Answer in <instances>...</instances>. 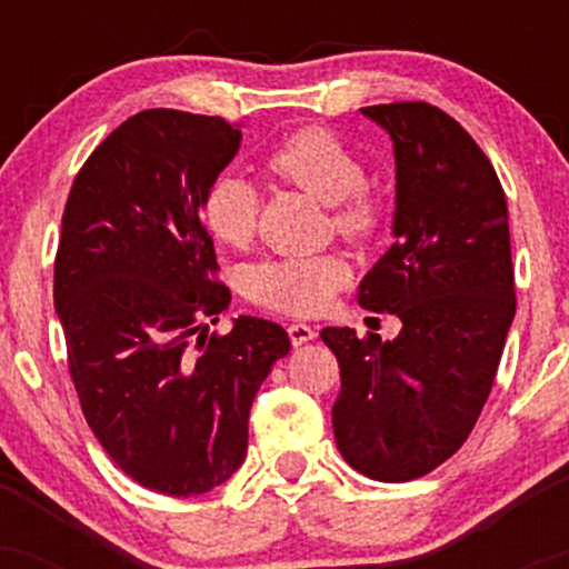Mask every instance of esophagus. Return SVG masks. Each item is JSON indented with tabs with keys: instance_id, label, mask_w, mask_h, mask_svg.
<instances>
[{
	"instance_id": "obj_1",
	"label": "esophagus",
	"mask_w": 569,
	"mask_h": 569,
	"mask_svg": "<svg viewBox=\"0 0 569 569\" xmlns=\"http://www.w3.org/2000/svg\"><path fill=\"white\" fill-rule=\"evenodd\" d=\"M289 339H291L293 348H299V345L316 339V329H312V326H307V323H291L289 326Z\"/></svg>"
}]
</instances>
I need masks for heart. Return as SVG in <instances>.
<instances>
[{
  "label": "heart",
  "instance_id": "obj_1",
  "mask_svg": "<svg viewBox=\"0 0 569 569\" xmlns=\"http://www.w3.org/2000/svg\"><path fill=\"white\" fill-rule=\"evenodd\" d=\"M267 173L329 202L331 224L350 243H363L382 224V200L367 184L356 152L326 128H299L267 152ZM259 194L243 176L221 173L202 194L206 230L227 246H246L257 227ZM348 283V267L337 257L264 259L248 267L246 297L283 316H316Z\"/></svg>",
  "mask_w": 569,
  "mask_h": 569
}]
</instances>
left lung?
<instances>
[{"label": "left lung", "instance_id": "8db88e82", "mask_svg": "<svg viewBox=\"0 0 569 569\" xmlns=\"http://www.w3.org/2000/svg\"><path fill=\"white\" fill-rule=\"evenodd\" d=\"M396 152V243L358 302L393 312V342L321 331L339 363V452L377 481L420 479L466 443L485 409L516 312L508 208L466 128L426 101L363 107Z\"/></svg>", "mask_w": 569, "mask_h": 569}]
</instances>
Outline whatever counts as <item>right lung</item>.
<instances>
[{"label":"right lung","instance_id":"right-lung-1","mask_svg":"<svg viewBox=\"0 0 569 569\" xmlns=\"http://www.w3.org/2000/svg\"><path fill=\"white\" fill-rule=\"evenodd\" d=\"M240 147L221 117L147 109L93 149L71 184L53 302L90 430L136 485L192 498L238 471L248 415L283 326L230 305L200 217L208 184Z\"/></svg>","mask_w":569,"mask_h":569}]
</instances>
